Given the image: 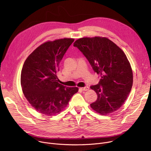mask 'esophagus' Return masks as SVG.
Listing matches in <instances>:
<instances>
[{"label": "esophagus", "instance_id": "esophagus-1", "mask_svg": "<svg viewBox=\"0 0 151 151\" xmlns=\"http://www.w3.org/2000/svg\"><path fill=\"white\" fill-rule=\"evenodd\" d=\"M82 90H83V91H87V90H88L89 89V87L86 86V87H81L80 88Z\"/></svg>", "mask_w": 151, "mask_h": 151}]
</instances>
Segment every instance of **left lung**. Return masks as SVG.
<instances>
[{
  "mask_svg": "<svg viewBox=\"0 0 151 151\" xmlns=\"http://www.w3.org/2000/svg\"><path fill=\"white\" fill-rule=\"evenodd\" d=\"M73 46L101 76L98 84L90 86L98 95L90 107L101 115L115 112L125 102L133 84L132 70L124 52L110 39L101 36L78 39Z\"/></svg>",
  "mask_w": 151,
  "mask_h": 151,
  "instance_id": "obj_1",
  "label": "left lung"
}]
</instances>
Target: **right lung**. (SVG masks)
Wrapping results in <instances>:
<instances>
[{
  "label": "right lung",
  "instance_id": "add662e5",
  "mask_svg": "<svg viewBox=\"0 0 151 151\" xmlns=\"http://www.w3.org/2000/svg\"><path fill=\"white\" fill-rule=\"evenodd\" d=\"M73 38L47 41L37 47L24 64L21 84L28 103L39 113L51 116L68 105L77 87H68L58 82L59 65Z\"/></svg>",
  "mask_w": 151,
  "mask_h": 151
}]
</instances>
